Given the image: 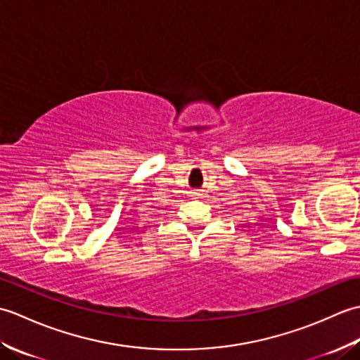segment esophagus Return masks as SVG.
<instances>
[{
  "instance_id": "1",
  "label": "esophagus",
  "mask_w": 360,
  "mask_h": 360,
  "mask_svg": "<svg viewBox=\"0 0 360 360\" xmlns=\"http://www.w3.org/2000/svg\"><path fill=\"white\" fill-rule=\"evenodd\" d=\"M201 193L200 192H193V196H200Z\"/></svg>"
}]
</instances>
